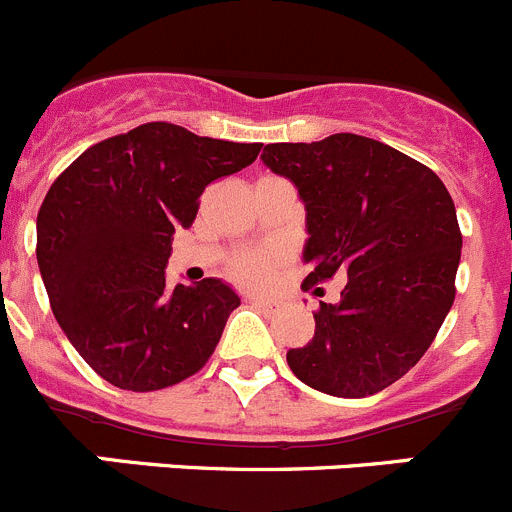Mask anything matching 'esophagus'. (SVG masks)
I'll return each instance as SVG.
<instances>
[{"instance_id":"1","label":"esophagus","mask_w":512,"mask_h":512,"mask_svg":"<svg viewBox=\"0 0 512 512\" xmlns=\"http://www.w3.org/2000/svg\"><path fill=\"white\" fill-rule=\"evenodd\" d=\"M248 301H251L253 306H259V309H264V311H274L276 306H279L274 299H264V296H248Z\"/></svg>"}]
</instances>
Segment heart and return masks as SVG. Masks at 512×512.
I'll return each instance as SVG.
<instances>
[{"label": "heart", "mask_w": 512, "mask_h": 512, "mask_svg": "<svg viewBox=\"0 0 512 512\" xmlns=\"http://www.w3.org/2000/svg\"><path fill=\"white\" fill-rule=\"evenodd\" d=\"M231 274L233 279L241 281L246 286H261L271 279L274 274V253H266V251H251V253H243L233 261L231 266Z\"/></svg>", "instance_id": "obj_1"}]
</instances>
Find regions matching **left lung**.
Masks as SVG:
<instances>
[{"label": "left lung", "instance_id": "obj_1", "mask_svg": "<svg viewBox=\"0 0 512 512\" xmlns=\"http://www.w3.org/2000/svg\"><path fill=\"white\" fill-rule=\"evenodd\" d=\"M306 208L304 286L347 274L339 304L316 309L291 372L332 397H369L405 377L455 301L462 233L445 183L379 140L337 133L271 143L261 155Z\"/></svg>", "mask_w": 512, "mask_h": 512}]
</instances>
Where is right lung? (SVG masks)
<instances>
[{"mask_svg": "<svg viewBox=\"0 0 512 512\" xmlns=\"http://www.w3.org/2000/svg\"><path fill=\"white\" fill-rule=\"evenodd\" d=\"M259 150L145 123L87 148L52 183L37 213V264L57 324L105 382L155 392L211 359L241 299L218 279L170 289L165 264L208 183Z\"/></svg>", "mask_w": 512, "mask_h": 512, "instance_id": "obj_1", "label": "right lung"}]
</instances>
